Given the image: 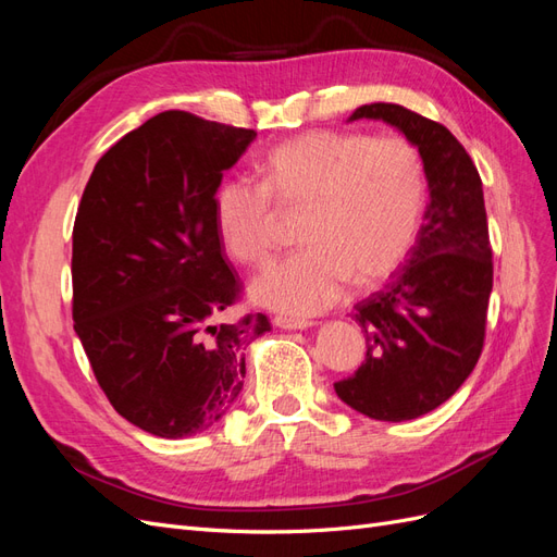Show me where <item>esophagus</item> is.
Wrapping results in <instances>:
<instances>
[{"label":"esophagus","instance_id":"34e87169","mask_svg":"<svg viewBox=\"0 0 557 557\" xmlns=\"http://www.w3.org/2000/svg\"><path fill=\"white\" fill-rule=\"evenodd\" d=\"M274 325L281 330H307L313 323L307 318H290V315H276L274 318Z\"/></svg>","mask_w":557,"mask_h":557}]
</instances>
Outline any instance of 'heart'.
Wrapping results in <instances>:
<instances>
[{"label":"heart","instance_id":"b5f03b06","mask_svg":"<svg viewBox=\"0 0 557 557\" xmlns=\"http://www.w3.org/2000/svg\"><path fill=\"white\" fill-rule=\"evenodd\" d=\"M428 205L418 150L401 137L315 129L269 150L262 181L234 176L218 185L213 221L234 260L262 264L276 248L278 209L305 213L309 248L250 283L258 305L290 315L330 309L356 285L393 276L416 246Z\"/></svg>","mask_w":557,"mask_h":557}]
</instances>
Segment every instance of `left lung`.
I'll return each instance as SVG.
<instances>
[{"label": "left lung", "mask_w": 557, "mask_h": 557, "mask_svg": "<svg viewBox=\"0 0 557 557\" xmlns=\"http://www.w3.org/2000/svg\"><path fill=\"white\" fill-rule=\"evenodd\" d=\"M360 117L391 123L418 148L430 205L407 264L356 305L367 356L334 391L350 409L401 423L434 411L476 367L493 248L476 164L442 123L385 102L364 104L348 121Z\"/></svg>", "instance_id": "1"}]
</instances>
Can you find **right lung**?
Returning <instances> with one entry per match:
<instances>
[{"instance_id":"obj_1","label":"right lung","mask_w":557,"mask_h":557,"mask_svg":"<svg viewBox=\"0 0 557 557\" xmlns=\"http://www.w3.org/2000/svg\"><path fill=\"white\" fill-rule=\"evenodd\" d=\"M256 129L162 111L95 164L74 221V330L111 407L162 440L205 432L239 397L264 313L242 299L213 197Z\"/></svg>"}]
</instances>
